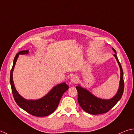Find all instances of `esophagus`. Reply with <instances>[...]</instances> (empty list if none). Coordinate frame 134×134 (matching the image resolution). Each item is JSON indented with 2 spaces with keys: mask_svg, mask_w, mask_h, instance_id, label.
Wrapping results in <instances>:
<instances>
[{
  "mask_svg": "<svg viewBox=\"0 0 134 134\" xmlns=\"http://www.w3.org/2000/svg\"><path fill=\"white\" fill-rule=\"evenodd\" d=\"M77 81H78V77H77V76L76 75L73 76L70 79V81L72 83H76Z\"/></svg>",
  "mask_w": 134,
  "mask_h": 134,
  "instance_id": "obj_1",
  "label": "esophagus"
}]
</instances>
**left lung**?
Masks as SVG:
<instances>
[{"instance_id": "left-lung-1", "label": "left lung", "mask_w": 134, "mask_h": 134, "mask_svg": "<svg viewBox=\"0 0 134 134\" xmlns=\"http://www.w3.org/2000/svg\"><path fill=\"white\" fill-rule=\"evenodd\" d=\"M112 49L116 53L114 54V56L118 62L120 69V80L119 88L115 96L110 99H102L94 96L88 90L83 88L80 86L78 85L76 87L78 92L77 100L79 105L84 111L89 114H99L108 112L119 102L123 94L124 88L123 71L116 55V51L114 48Z\"/></svg>"}]
</instances>
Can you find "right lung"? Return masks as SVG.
<instances>
[{
	"label": "right lung",
	"mask_w": 134,
	"mask_h": 134,
	"mask_svg": "<svg viewBox=\"0 0 134 134\" xmlns=\"http://www.w3.org/2000/svg\"><path fill=\"white\" fill-rule=\"evenodd\" d=\"M29 50H23L18 53L14 59L13 67L10 72V81L12 93L17 104L26 112L36 117H44L53 113L57 108L60 99L64 92L69 88L65 83L54 87L48 93L39 99L26 100L22 97L16 90L13 79V72L19 54H28Z\"/></svg>",
	"instance_id": "add662e5"
}]
</instances>
